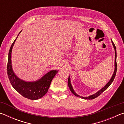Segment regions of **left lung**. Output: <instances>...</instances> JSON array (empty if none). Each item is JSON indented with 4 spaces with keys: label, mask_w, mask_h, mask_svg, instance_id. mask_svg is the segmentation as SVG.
Wrapping results in <instances>:
<instances>
[{
    "label": "left lung",
    "mask_w": 124,
    "mask_h": 124,
    "mask_svg": "<svg viewBox=\"0 0 124 124\" xmlns=\"http://www.w3.org/2000/svg\"><path fill=\"white\" fill-rule=\"evenodd\" d=\"M112 40V39H111ZM112 44L113 45V47L114 48V50H115V69H114V73H113V74L112 75V78H111V79H110V80L109 82L107 84L104 86L102 88V89H101L100 91H98V92H96V93L93 94V95H91V96H88V97H81V96H80L78 95H77V94L75 93V91H74V90H73V87H72V86L71 85V83H70V77L69 76L68 78V86L70 87V89L71 91V92H72V93L74 94V95L75 96H77V97H80V98H84V99H85V100H92V99H94V98H95L96 97H97L98 96H100L101 94L105 90H106L107 88L112 83V82L114 80V79L115 78V75H116V70H117V63H116V47H115V45L113 43L112 40Z\"/></svg>",
    "instance_id": "left-lung-1"
}]
</instances>
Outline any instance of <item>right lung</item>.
Returning <instances> with one entry per match:
<instances>
[{
	"label": "right lung",
	"mask_w": 124,
	"mask_h": 124,
	"mask_svg": "<svg viewBox=\"0 0 124 124\" xmlns=\"http://www.w3.org/2000/svg\"><path fill=\"white\" fill-rule=\"evenodd\" d=\"M16 39L15 40L10 47L8 56L7 72L10 82L14 89L24 97L32 100L39 99L47 93L52 79L58 70H53L50 71L41 79L33 82H28L18 78L15 74L11 65L12 49Z\"/></svg>",
	"instance_id": "right-lung-1"
}]
</instances>
